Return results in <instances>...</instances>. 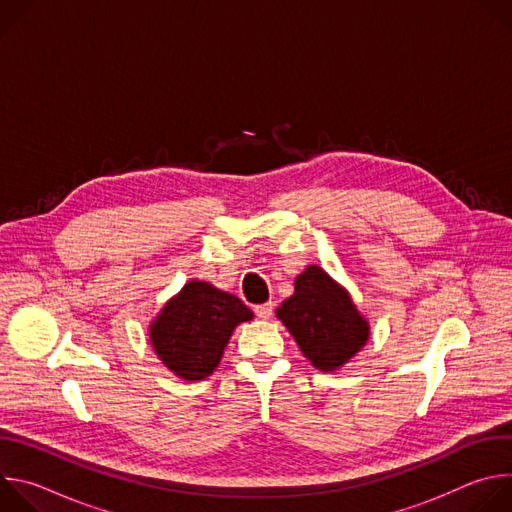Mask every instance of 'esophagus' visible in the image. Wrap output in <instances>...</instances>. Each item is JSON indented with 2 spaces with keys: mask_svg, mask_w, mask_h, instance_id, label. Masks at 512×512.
Wrapping results in <instances>:
<instances>
[{
  "mask_svg": "<svg viewBox=\"0 0 512 512\" xmlns=\"http://www.w3.org/2000/svg\"><path fill=\"white\" fill-rule=\"evenodd\" d=\"M255 314H257V318H261V320H269L271 314H273V304L267 302V304L255 306Z\"/></svg>",
  "mask_w": 512,
  "mask_h": 512,
  "instance_id": "esophagus-1",
  "label": "esophagus"
}]
</instances>
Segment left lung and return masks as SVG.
Wrapping results in <instances>:
<instances>
[{
    "label": "left lung",
    "instance_id": "8db88e82",
    "mask_svg": "<svg viewBox=\"0 0 512 512\" xmlns=\"http://www.w3.org/2000/svg\"><path fill=\"white\" fill-rule=\"evenodd\" d=\"M277 318L320 371H336L369 340V322L318 265L296 279L294 296L277 308Z\"/></svg>",
    "mask_w": 512,
    "mask_h": 512
}]
</instances>
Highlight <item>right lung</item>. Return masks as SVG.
Here are the masks:
<instances>
[{"label":"right lung","instance_id":"right-lung-1","mask_svg":"<svg viewBox=\"0 0 512 512\" xmlns=\"http://www.w3.org/2000/svg\"><path fill=\"white\" fill-rule=\"evenodd\" d=\"M253 312L233 294L206 281H190L152 326V344L166 367L186 381H200L218 367L223 350Z\"/></svg>","mask_w":512,"mask_h":512}]
</instances>
